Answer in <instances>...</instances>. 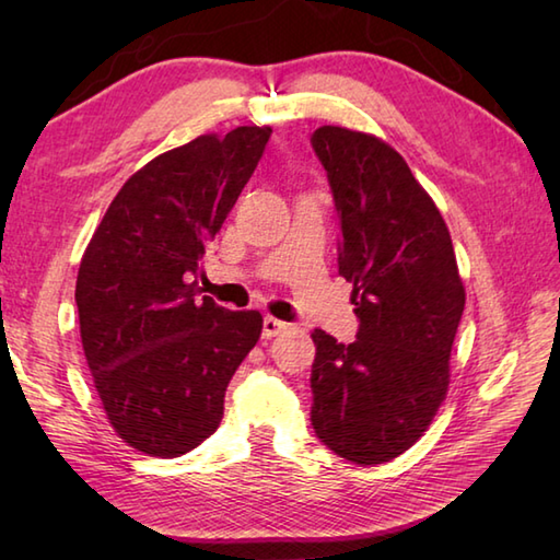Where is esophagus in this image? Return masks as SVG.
Instances as JSON below:
<instances>
[{"mask_svg":"<svg viewBox=\"0 0 560 560\" xmlns=\"http://www.w3.org/2000/svg\"><path fill=\"white\" fill-rule=\"evenodd\" d=\"M287 327H289L287 323H281V319L267 315L265 319H261V337H265V339H271V337L281 335V331L287 329Z\"/></svg>","mask_w":560,"mask_h":560,"instance_id":"1","label":"esophagus"}]
</instances>
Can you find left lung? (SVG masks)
Segmentation results:
<instances>
[{
    "mask_svg": "<svg viewBox=\"0 0 560 560\" xmlns=\"http://www.w3.org/2000/svg\"><path fill=\"white\" fill-rule=\"evenodd\" d=\"M341 225L339 273L353 283V343L323 329L311 387L319 443L383 464L419 440L445 399L464 287L450 231L407 161L383 139L343 127L311 137Z\"/></svg>",
    "mask_w": 560,
    "mask_h": 560,
    "instance_id": "8db88e82",
    "label": "left lung"
}]
</instances>
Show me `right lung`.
Returning <instances> with one entry per match:
<instances>
[{"label":"right lung","instance_id":"1","mask_svg":"<svg viewBox=\"0 0 560 560\" xmlns=\"http://www.w3.org/2000/svg\"><path fill=\"white\" fill-rule=\"evenodd\" d=\"M271 129L201 135L122 185L81 257V343L103 409L127 445L180 457L217 431L257 311L197 299L209 245L265 153Z\"/></svg>","mask_w":560,"mask_h":560}]
</instances>
